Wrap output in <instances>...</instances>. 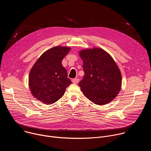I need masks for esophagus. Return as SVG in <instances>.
<instances>
[{
	"label": "esophagus",
	"mask_w": 151,
	"mask_h": 151,
	"mask_svg": "<svg viewBox=\"0 0 151 151\" xmlns=\"http://www.w3.org/2000/svg\"><path fill=\"white\" fill-rule=\"evenodd\" d=\"M79 79L78 78H75L72 79V82L74 83H77L79 82Z\"/></svg>",
	"instance_id": "1"
}]
</instances>
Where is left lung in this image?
Listing matches in <instances>:
<instances>
[{"label": "left lung", "mask_w": 151, "mask_h": 151, "mask_svg": "<svg viewBox=\"0 0 151 151\" xmlns=\"http://www.w3.org/2000/svg\"><path fill=\"white\" fill-rule=\"evenodd\" d=\"M85 73L79 83L85 96L97 105L112 101L120 91L121 71L111 55L100 48L84 49L79 52Z\"/></svg>", "instance_id": "left-lung-1"}]
</instances>
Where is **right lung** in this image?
I'll return each instance as SVG.
<instances>
[{"label":"right lung","instance_id":"1","mask_svg":"<svg viewBox=\"0 0 151 151\" xmlns=\"http://www.w3.org/2000/svg\"><path fill=\"white\" fill-rule=\"evenodd\" d=\"M70 47L57 46L43 53L31 69L29 86L32 94L39 101L51 104L61 98L71 84L61 61Z\"/></svg>","mask_w":151,"mask_h":151}]
</instances>
